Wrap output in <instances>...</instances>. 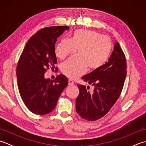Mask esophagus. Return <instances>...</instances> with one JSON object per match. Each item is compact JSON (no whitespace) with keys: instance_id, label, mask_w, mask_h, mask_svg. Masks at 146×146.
<instances>
[{"instance_id":"1","label":"esophagus","mask_w":146,"mask_h":146,"mask_svg":"<svg viewBox=\"0 0 146 146\" xmlns=\"http://www.w3.org/2000/svg\"><path fill=\"white\" fill-rule=\"evenodd\" d=\"M74 85V82H73L72 80L69 79L68 80V85L69 86H72Z\"/></svg>"}]
</instances>
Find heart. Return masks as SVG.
<instances>
[{
    "mask_svg": "<svg viewBox=\"0 0 146 146\" xmlns=\"http://www.w3.org/2000/svg\"><path fill=\"white\" fill-rule=\"evenodd\" d=\"M75 48L77 55L65 61L61 65L64 75L70 78H76L83 75L87 66L97 69L106 63L111 49L110 39L94 31L76 30L70 39H61L55 46L54 53L64 59Z\"/></svg>",
    "mask_w": 146,
    "mask_h": 146,
    "instance_id": "1",
    "label": "heart"
}]
</instances>
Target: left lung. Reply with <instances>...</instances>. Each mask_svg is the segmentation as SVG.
I'll list each match as a JSON object with an SVG mask.
<instances>
[{
    "mask_svg": "<svg viewBox=\"0 0 146 146\" xmlns=\"http://www.w3.org/2000/svg\"><path fill=\"white\" fill-rule=\"evenodd\" d=\"M125 54L119 42L114 44L108 61L91 73L82 77L94 86L90 93L85 85H78L80 94L76 100V110L88 121L103 117L113 106L122 92L127 75Z\"/></svg>",
    "mask_w": 146,
    "mask_h": 146,
    "instance_id": "left-lung-1",
    "label": "left lung"
}]
</instances>
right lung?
I'll use <instances>...</instances> for the list:
<instances>
[{"label": "right lung", "instance_id": "right-lung-1", "mask_svg": "<svg viewBox=\"0 0 146 146\" xmlns=\"http://www.w3.org/2000/svg\"><path fill=\"white\" fill-rule=\"evenodd\" d=\"M68 26L45 27L35 33L22 52L16 69L18 88L27 108L36 115L53 110L58 98L68 85L66 76L58 75L55 80L44 78L49 67L57 69L55 43Z\"/></svg>", "mask_w": 146, "mask_h": 146}]
</instances>
